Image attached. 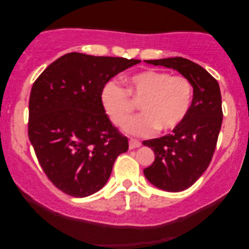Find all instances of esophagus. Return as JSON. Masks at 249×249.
Wrapping results in <instances>:
<instances>
[{
	"mask_svg": "<svg viewBox=\"0 0 249 249\" xmlns=\"http://www.w3.org/2000/svg\"><path fill=\"white\" fill-rule=\"evenodd\" d=\"M141 142H138L137 139H129V148L130 149H134V148H137L141 146Z\"/></svg>",
	"mask_w": 249,
	"mask_h": 249,
	"instance_id": "34e87169",
	"label": "esophagus"
}]
</instances>
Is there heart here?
Segmentation results:
<instances>
[{"mask_svg":"<svg viewBox=\"0 0 249 249\" xmlns=\"http://www.w3.org/2000/svg\"><path fill=\"white\" fill-rule=\"evenodd\" d=\"M142 100L143 113L125 124L135 136H149L156 130L170 131L185 121L193 101V85L183 76L146 70L128 79L127 89L108 81L101 91L102 107L114 125L122 127L134 109L130 98Z\"/></svg>","mask_w":249,"mask_h":249,"instance_id":"heart-1","label":"heart"}]
</instances>
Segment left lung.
I'll return each instance as SVG.
<instances>
[{
	"instance_id": "left-lung-1",
	"label": "left lung",
	"mask_w": 249,
	"mask_h": 249,
	"mask_svg": "<svg viewBox=\"0 0 249 249\" xmlns=\"http://www.w3.org/2000/svg\"><path fill=\"white\" fill-rule=\"evenodd\" d=\"M145 62L179 71L194 88L185 121L171 134L142 142L155 154L153 164L144 169L148 181L166 192H181L194 185L212 161L223 120L220 86L203 67L183 57Z\"/></svg>"
}]
</instances>
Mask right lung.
<instances>
[{
  "instance_id": "add662e5",
  "label": "right lung",
  "mask_w": 249,
  "mask_h": 249,
  "mask_svg": "<svg viewBox=\"0 0 249 249\" xmlns=\"http://www.w3.org/2000/svg\"><path fill=\"white\" fill-rule=\"evenodd\" d=\"M141 60L68 53L50 64L32 87L28 136L51 182L73 197L103 188L128 139L101 104L107 81Z\"/></svg>"
}]
</instances>
